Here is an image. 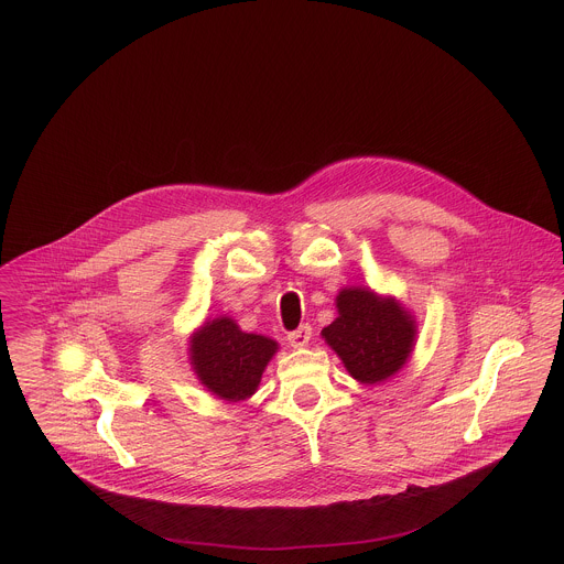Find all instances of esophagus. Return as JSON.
I'll list each match as a JSON object with an SVG mask.
<instances>
[{"label": "esophagus", "mask_w": 564, "mask_h": 564, "mask_svg": "<svg viewBox=\"0 0 564 564\" xmlns=\"http://www.w3.org/2000/svg\"><path fill=\"white\" fill-rule=\"evenodd\" d=\"M311 336H313V327H311L308 323H304V325H300L297 329L289 332L286 338H289V343H291L293 347H304V345H308Z\"/></svg>", "instance_id": "34e87169"}]
</instances>
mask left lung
<instances>
[{"label": "left lung", "instance_id": "1", "mask_svg": "<svg viewBox=\"0 0 564 564\" xmlns=\"http://www.w3.org/2000/svg\"><path fill=\"white\" fill-rule=\"evenodd\" d=\"M336 311L338 317L322 336L354 380L378 384L402 369L414 347L416 322L395 297L360 286L340 289Z\"/></svg>", "mask_w": 564, "mask_h": 564}]
</instances>
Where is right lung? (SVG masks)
Masks as SVG:
<instances>
[{
    "mask_svg": "<svg viewBox=\"0 0 564 564\" xmlns=\"http://www.w3.org/2000/svg\"><path fill=\"white\" fill-rule=\"evenodd\" d=\"M188 343V360L197 380L226 402L251 398L278 351L273 338L247 334L230 317L204 323Z\"/></svg>",
    "mask_w": 564,
    "mask_h": 564,
    "instance_id": "right-lung-1",
    "label": "right lung"
}]
</instances>
